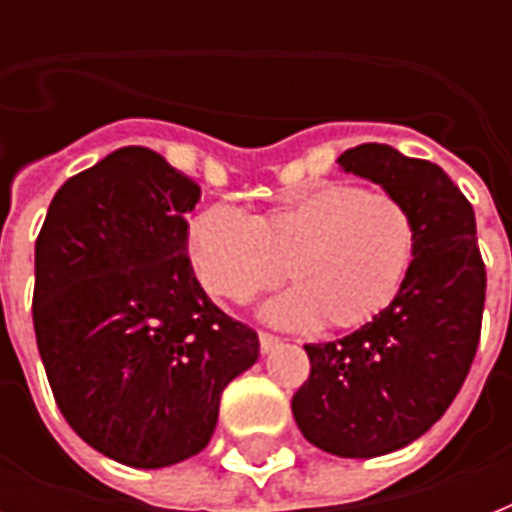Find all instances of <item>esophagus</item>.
I'll list each match as a JSON object with an SVG mask.
<instances>
[{"instance_id":"1","label":"esophagus","mask_w":512,"mask_h":512,"mask_svg":"<svg viewBox=\"0 0 512 512\" xmlns=\"http://www.w3.org/2000/svg\"><path fill=\"white\" fill-rule=\"evenodd\" d=\"M260 350H263V353H271L273 348H276V345H279V337L276 335H268V332H260Z\"/></svg>"}]
</instances>
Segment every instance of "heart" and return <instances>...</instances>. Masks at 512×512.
<instances>
[{
	"mask_svg": "<svg viewBox=\"0 0 512 512\" xmlns=\"http://www.w3.org/2000/svg\"><path fill=\"white\" fill-rule=\"evenodd\" d=\"M417 255V220L388 191L329 183L255 217L209 207L188 225L193 273L212 297L244 303L284 276L295 287L265 303L281 327L358 329L388 311Z\"/></svg>",
	"mask_w": 512,
	"mask_h": 512,
	"instance_id": "b5f03b06",
	"label": "heart"
}]
</instances>
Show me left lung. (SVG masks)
Here are the masks:
<instances>
[{"label":"left lung","mask_w":512,"mask_h":512,"mask_svg":"<svg viewBox=\"0 0 512 512\" xmlns=\"http://www.w3.org/2000/svg\"><path fill=\"white\" fill-rule=\"evenodd\" d=\"M345 172L412 209L417 255L388 311L353 335L305 345L311 377L292 398L300 433L337 457H380L436 425L468 377L486 297L470 201L438 164L382 143L348 148Z\"/></svg>","instance_id":"1"}]
</instances>
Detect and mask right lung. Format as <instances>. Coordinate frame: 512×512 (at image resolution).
I'll use <instances>...</instances> for the list:
<instances>
[{
    "label": "right lung",
    "mask_w": 512,
    "mask_h": 512,
    "mask_svg": "<svg viewBox=\"0 0 512 512\" xmlns=\"http://www.w3.org/2000/svg\"><path fill=\"white\" fill-rule=\"evenodd\" d=\"M201 188L151 148L68 177L34 252V332L52 396L82 441L130 468H167L215 433L225 385L260 356L193 276Z\"/></svg>",
    "instance_id": "obj_1"
}]
</instances>
